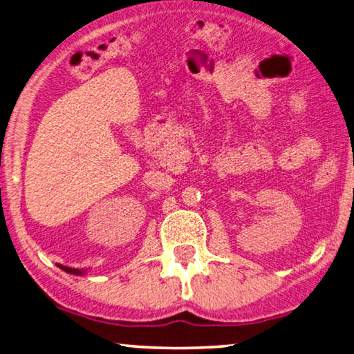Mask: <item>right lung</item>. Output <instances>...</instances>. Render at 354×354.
<instances>
[{
  "mask_svg": "<svg viewBox=\"0 0 354 354\" xmlns=\"http://www.w3.org/2000/svg\"><path fill=\"white\" fill-rule=\"evenodd\" d=\"M61 270H64V272H67V273H71V274H84L86 272L84 270H78V268H71V267H64V266H58Z\"/></svg>",
  "mask_w": 354,
  "mask_h": 354,
  "instance_id": "right-lung-1",
  "label": "right lung"
}]
</instances>
